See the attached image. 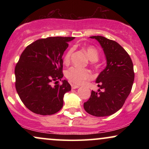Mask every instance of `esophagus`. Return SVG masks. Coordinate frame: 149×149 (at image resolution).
I'll return each instance as SVG.
<instances>
[{"instance_id": "1", "label": "esophagus", "mask_w": 149, "mask_h": 149, "mask_svg": "<svg viewBox=\"0 0 149 149\" xmlns=\"http://www.w3.org/2000/svg\"><path fill=\"white\" fill-rule=\"evenodd\" d=\"M78 88H79V86H78V85H73V84L71 85V88L72 89H76Z\"/></svg>"}]
</instances>
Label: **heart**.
I'll list each match as a JSON object with an SVG mask.
<instances>
[{
  "mask_svg": "<svg viewBox=\"0 0 149 149\" xmlns=\"http://www.w3.org/2000/svg\"><path fill=\"white\" fill-rule=\"evenodd\" d=\"M73 51V48H70L66 52L64 57V62L65 64H67L70 62ZM85 51L92 63H95V61L98 60L99 52L94 46H88L85 48ZM65 76L71 83L76 85H80L91 78V73L87 69H80V68L73 66L66 70Z\"/></svg>",
  "mask_w": 149,
  "mask_h": 149,
  "instance_id": "b5f03b06",
  "label": "heart"
}]
</instances>
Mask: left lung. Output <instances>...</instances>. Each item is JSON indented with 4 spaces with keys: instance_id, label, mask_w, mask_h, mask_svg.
<instances>
[{
    "instance_id": "obj_1",
    "label": "left lung",
    "mask_w": 149,
    "mask_h": 149,
    "mask_svg": "<svg viewBox=\"0 0 149 149\" xmlns=\"http://www.w3.org/2000/svg\"><path fill=\"white\" fill-rule=\"evenodd\" d=\"M90 38L100 42L107 64L96 80L100 88L98 92L92 90L83 107L85 111L94 116H111L122 108L130 93L134 79L133 63L117 42L101 36Z\"/></svg>"
}]
</instances>
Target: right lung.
<instances>
[{"instance_id": "1", "label": "right lung", "mask_w": 149, "mask_h": 149, "mask_svg": "<svg viewBox=\"0 0 149 149\" xmlns=\"http://www.w3.org/2000/svg\"><path fill=\"white\" fill-rule=\"evenodd\" d=\"M74 37H49L36 40L26 47L15 69V88L22 102L36 114L52 115L64 104V95L71 90L62 80V56ZM56 82L54 87L51 86Z\"/></svg>"}]
</instances>
